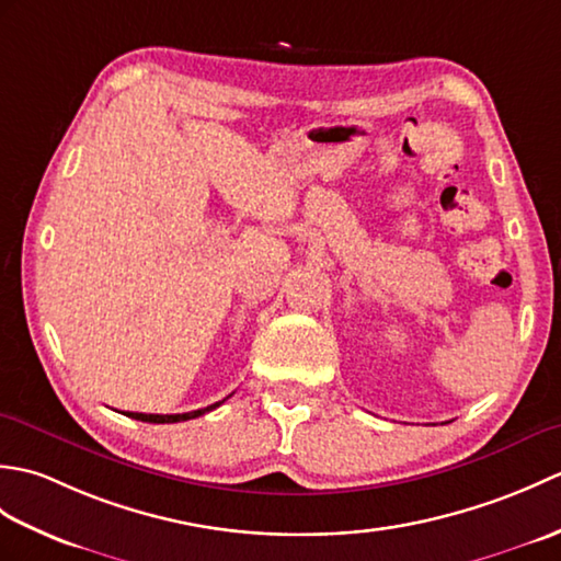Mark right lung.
Instances as JSON below:
<instances>
[{
    "label": "right lung",
    "instance_id": "right-lung-1",
    "mask_svg": "<svg viewBox=\"0 0 561 561\" xmlns=\"http://www.w3.org/2000/svg\"><path fill=\"white\" fill-rule=\"evenodd\" d=\"M224 402V400H221ZM221 402H214L209 408H202V410H193V412H183V414H141V412H125L127 416H133V420L139 422H151V424H173V422H187V420H195V416L211 412L214 408H219Z\"/></svg>",
    "mask_w": 561,
    "mask_h": 561
}]
</instances>
